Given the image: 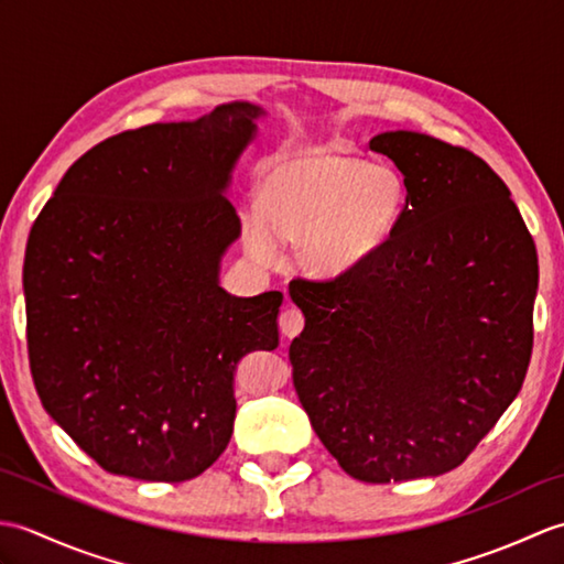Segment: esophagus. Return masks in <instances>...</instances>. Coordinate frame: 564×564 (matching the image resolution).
I'll return each instance as SVG.
<instances>
[{"label": "esophagus", "instance_id": "1", "mask_svg": "<svg viewBox=\"0 0 564 564\" xmlns=\"http://www.w3.org/2000/svg\"><path fill=\"white\" fill-rule=\"evenodd\" d=\"M303 325H305V317H303L301 310L293 307V305L285 310V313L281 315V319H279V327H281V332L285 334V337H295V334L303 329Z\"/></svg>", "mask_w": 564, "mask_h": 564}]
</instances>
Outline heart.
I'll return each mask as SVG.
<instances>
[{
  "mask_svg": "<svg viewBox=\"0 0 564 564\" xmlns=\"http://www.w3.org/2000/svg\"><path fill=\"white\" fill-rule=\"evenodd\" d=\"M404 206V178L390 164L329 150L285 154L263 174L259 208L245 213V247L269 263L281 239L297 237L307 271L344 273L388 242Z\"/></svg>",
  "mask_w": 564,
  "mask_h": 564,
  "instance_id": "heart-1",
  "label": "heart"
}]
</instances>
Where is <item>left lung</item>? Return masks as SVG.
Returning <instances> with one entry per match:
<instances>
[{"instance_id":"1","label":"left lung","mask_w":564,"mask_h":564,"mask_svg":"<svg viewBox=\"0 0 564 564\" xmlns=\"http://www.w3.org/2000/svg\"><path fill=\"white\" fill-rule=\"evenodd\" d=\"M398 230L329 279L291 283L305 329L293 386L346 475L388 485L458 467L517 398L533 351L538 257L507 184L470 150L394 130Z\"/></svg>"}]
</instances>
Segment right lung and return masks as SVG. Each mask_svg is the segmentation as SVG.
Instances as JSON below:
<instances>
[{"label": "right lung", "mask_w": 564, "mask_h": 564, "mask_svg": "<svg viewBox=\"0 0 564 564\" xmlns=\"http://www.w3.org/2000/svg\"><path fill=\"white\" fill-rule=\"evenodd\" d=\"M259 116L235 101L104 140L31 227L33 386L106 473L184 482L208 470L232 436L237 361L279 346L283 295L232 297L218 285L239 235L223 188Z\"/></svg>", "instance_id": "add662e5"}]
</instances>
